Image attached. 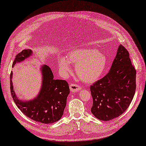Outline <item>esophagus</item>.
<instances>
[{
    "label": "esophagus",
    "instance_id": "34e87169",
    "mask_svg": "<svg viewBox=\"0 0 146 146\" xmlns=\"http://www.w3.org/2000/svg\"><path fill=\"white\" fill-rule=\"evenodd\" d=\"M70 89L71 90L72 92H78V91H80V90L81 89V87L80 86L76 84H72L70 85Z\"/></svg>",
    "mask_w": 146,
    "mask_h": 146
}]
</instances>
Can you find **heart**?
<instances>
[{"label":"heart","mask_w":146,"mask_h":146,"mask_svg":"<svg viewBox=\"0 0 146 146\" xmlns=\"http://www.w3.org/2000/svg\"><path fill=\"white\" fill-rule=\"evenodd\" d=\"M106 56L94 48H79L70 51L66 58H58L59 67L64 73L71 72L70 64H75L79 78L85 83L97 81L106 68Z\"/></svg>","instance_id":"heart-1"}]
</instances>
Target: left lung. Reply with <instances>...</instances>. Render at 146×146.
Masks as SVG:
<instances>
[{
	"instance_id": "8db88e82",
	"label": "left lung",
	"mask_w": 146,
	"mask_h": 146,
	"mask_svg": "<svg viewBox=\"0 0 146 146\" xmlns=\"http://www.w3.org/2000/svg\"><path fill=\"white\" fill-rule=\"evenodd\" d=\"M136 90V70L126 48L120 45L109 72L90 86L91 111L98 119L110 121L123 114Z\"/></svg>"
}]
</instances>
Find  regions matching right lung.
<instances>
[{"mask_svg": "<svg viewBox=\"0 0 146 146\" xmlns=\"http://www.w3.org/2000/svg\"><path fill=\"white\" fill-rule=\"evenodd\" d=\"M32 51L25 49L15 56L13 67L31 56ZM42 80L39 94L34 99L28 102L21 101L16 96L12 82L13 72L10 74V89L12 98L19 109L32 120L44 124L53 123L58 121L64 114L70 93L69 86L66 80L54 79L51 68L43 65L41 68Z\"/></svg>", "mask_w": 146, "mask_h": 146, "instance_id": "obj_1", "label": "right lung"}]
</instances>
